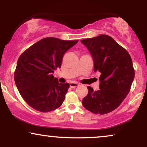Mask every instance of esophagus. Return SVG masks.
I'll return each instance as SVG.
<instances>
[{"label":"esophagus","mask_w":147,"mask_h":147,"mask_svg":"<svg viewBox=\"0 0 147 147\" xmlns=\"http://www.w3.org/2000/svg\"><path fill=\"white\" fill-rule=\"evenodd\" d=\"M79 86V84L76 83V82H71V83H70V86L72 88H75L76 87H78Z\"/></svg>","instance_id":"esophagus-1"}]
</instances>
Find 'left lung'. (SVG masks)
I'll use <instances>...</instances> for the list:
<instances>
[{
    "mask_svg": "<svg viewBox=\"0 0 147 147\" xmlns=\"http://www.w3.org/2000/svg\"><path fill=\"white\" fill-rule=\"evenodd\" d=\"M94 61V70L101 73L99 90L88 86L82 104L92 113L104 115L122 104L131 90L135 77L132 59L126 50L112 37L100 34L81 41Z\"/></svg>",
    "mask_w": 147,
    "mask_h": 147,
    "instance_id": "left-lung-1",
    "label": "left lung"
}]
</instances>
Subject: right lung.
Wrapping results in <instances>:
<instances>
[{
  "label": "right lung",
  "mask_w": 147,
  "mask_h": 147,
  "mask_svg": "<svg viewBox=\"0 0 147 147\" xmlns=\"http://www.w3.org/2000/svg\"><path fill=\"white\" fill-rule=\"evenodd\" d=\"M77 42L47 37L19 57L14 71L15 84L25 102L34 109L47 113L61 106L70 85L59 83L52 73L61 68L65 52Z\"/></svg>",
  "instance_id": "obj_1"
}]
</instances>
